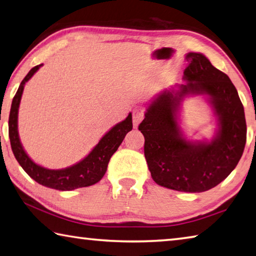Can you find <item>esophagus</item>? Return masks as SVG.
Listing matches in <instances>:
<instances>
[{
    "mask_svg": "<svg viewBox=\"0 0 256 256\" xmlns=\"http://www.w3.org/2000/svg\"><path fill=\"white\" fill-rule=\"evenodd\" d=\"M144 118V110L142 108H136L132 110V120H133V125L134 128H136L138 123L141 122Z\"/></svg>",
    "mask_w": 256,
    "mask_h": 256,
    "instance_id": "34e87169",
    "label": "esophagus"
}]
</instances>
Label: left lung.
<instances>
[{
    "instance_id": "8db88e82",
    "label": "left lung",
    "mask_w": 256,
    "mask_h": 256,
    "mask_svg": "<svg viewBox=\"0 0 256 256\" xmlns=\"http://www.w3.org/2000/svg\"><path fill=\"white\" fill-rule=\"evenodd\" d=\"M186 84L164 90L148 106L138 130L152 179L162 187L202 192L216 187L235 169L246 143L243 104L230 77L199 52L186 54ZM187 94H206L218 118L212 142H189L178 122L180 100Z\"/></svg>"
}]
</instances>
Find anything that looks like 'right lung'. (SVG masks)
<instances>
[{
  "label": "right lung",
  "instance_id": "obj_1",
  "mask_svg": "<svg viewBox=\"0 0 256 256\" xmlns=\"http://www.w3.org/2000/svg\"><path fill=\"white\" fill-rule=\"evenodd\" d=\"M41 66L42 64L34 67L28 72V75L18 86L16 96L13 97L10 116H8V136H10L13 154L23 170L34 181L44 187L69 192V190L95 184L103 178L108 170L110 156L118 150L126 133L132 130V114L130 113L126 118L110 128L90 152V154L84 158L82 161L77 162L76 164L58 170L47 169L36 164L26 154L20 142L18 132V113L26 82L34 75V72H36Z\"/></svg>",
  "mask_w": 256,
  "mask_h": 256
}]
</instances>
